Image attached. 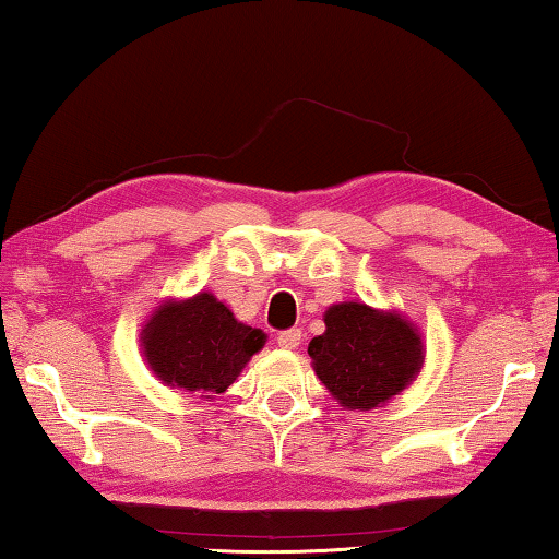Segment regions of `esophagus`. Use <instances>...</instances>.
<instances>
[{
    "mask_svg": "<svg viewBox=\"0 0 559 559\" xmlns=\"http://www.w3.org/2000/svg\"><path fill=\"white\" fill-rule=\"evenodd\" d=\"M300 328H288V330H281L278 333V345L286 347V349H296L300 345Z\"/></svg>",
    "mask_w": 559,
    "mask_h": 559,
    "instance_id": "1",
    "label": "esophagus"
}]
</instances>
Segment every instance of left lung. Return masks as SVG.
Wrapping results in <instances>:
<instances>
[{
	"label": "left lung",
	"instance_id": "left-lung-1",
	"mask_svg": "<svg viewBox=\"0 0 559 559\" xmlns=\"http://www.w3.org/2000/svg\"><path fill=\"white\" fill-rule=\"evenodd\" d=\"M325 333L310 340L316 374L347 409H372L414 380L424 362L421 337L394 313L340 302L325 313Z\"/></svg>",
	"mask_w": 559,
	"mask_h": 559
}]
</instances>
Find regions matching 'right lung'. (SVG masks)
<instances>
[{
    "mask_svg": "<svg viewBox=\"0 0 559 559\" xmlns=\"http://www.w3.org/2000/svg\"><path fill=\"white\" fill-rule=\"evenodd\" d=\"M263 343L261 330L239 323L212 293L159 306L143 330L145 357L159 380L206 400L234 384Z\"/></svg>",
    "mask_w": 559,
    "mask_h": 559,
    "instance_id": "1",
    "label": "right lung"
}]
</instances>
